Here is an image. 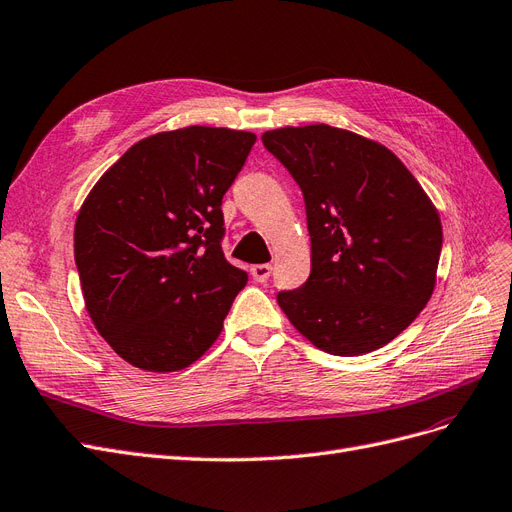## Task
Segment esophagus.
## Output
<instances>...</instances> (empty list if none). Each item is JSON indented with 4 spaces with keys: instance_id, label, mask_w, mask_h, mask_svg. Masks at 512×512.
Returning <instances> with one entry per match:
<instances>
[{
    "instance_id": "esophagus-1",
    "label": "esophagus",
    "mask_w": 512,
    "mask_h": 512,
    "mask_svg": "<svg viewBox=\"0 0 512 512\" xmlns=\"http://www.w3.org/2000/svg\"><path fill=\"white\" fill-rule=\"evenodd\" d=\"M270 274H272L270 263H257V266L251 268V276L257 280V283H266Z\"/></svg>"
}]
</instances>
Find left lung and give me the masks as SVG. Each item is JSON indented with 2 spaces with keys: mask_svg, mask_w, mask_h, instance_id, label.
<instances>
[{
  "mask_svg": "<svg viewBox=\"0 0 512 512\" xmlns=\"http://www.w3.org/2000/svg\"><path fill=\"white\" fill-rule=\"evenodd\" d=\"M261 140L300 185L310 236V276L278 291V306L325 353L381 349L432 298L436 208L389 148L353 131L283 127Z\"/></svg>",
  "mask_w": 512,
  "mask_h": 512,
  "instance_id": "left-lung-1",
  "label": "left lung"
}]
</instances>
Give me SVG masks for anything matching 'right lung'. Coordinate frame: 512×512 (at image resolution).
<instances>
[{
  "label": "right lung",
  "mask_w": 512,
  "mask_h": 512,
  "mask_svg": "<svg viewBox=\"0 0 512 512\" xmlns=\"http://www.w3.org/2000/svg\"><path fill=\"white\" fill-rule=\"evenodd\" d=\"M255 140L200 125L140 140L82 204V295L97 332L131 366L183 370L221 334L249 280L223 253L221 204Z\"/></svg>",
  "instance_id": "add662e5"
}]
</instances>
